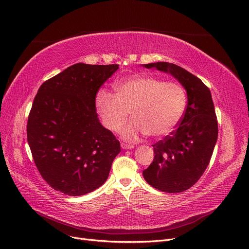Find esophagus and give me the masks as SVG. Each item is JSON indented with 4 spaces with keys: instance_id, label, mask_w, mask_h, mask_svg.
I'll return each instance as SVG.
<instances>
[{
    "instance_id": "34e87169",
    "label": "esophagus",
    "mask_w": 249,
    "mask_h": 249,
    "mask_svg": "<svg viewBox=\"0 0 249 249\" xmlns=\"http://www.w3.org/2000/svg\"><path fill=\"white\" fill-rule=\"evenodd\" d=\"M121 147L124 150H130V149H133L134 146L133 145H129V144H125V143H121Z\"/></svg>"
}]
</instances>
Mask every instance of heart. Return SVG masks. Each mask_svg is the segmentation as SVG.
<instances>
[{
	"label": "heart",
	"mask_w": 249,
	"mask_h": 249,
	"mask_svg": "<svg viewBox=\"0 0 249 249\" xmlns=\"http://www.w3.org/2000/svg\"><path fill=\"white\" fill-rule=\"evenodd\" d=\"M116 94L100 90L95 99L104 126L117 131L128 117H133L120 130L126 140L141 134L153 138L167 136L178 126L186 107V92L179 83L162 82L146 75H134L116 83Z\"/></svg>",
	"instance_id": "obj_1"
}]
</instances>
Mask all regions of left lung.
I'll list each match as a JSON object with an SVG mask.
<instances>
[{
	"label": "left lung",
	"mask_w": 249,
	"mask_h": 249,
	"mask_svg": "<svg viewBox=\"0 0 249 249\" xmlns=\"http://www.w3.org/2000/svg\"><path fill=\"white\" fill-rule=\"evenodd\" d=\"M147 69L170 74L184 87L187 107L177 129L152 145L154 159L143 177L152 187L168 193L189 189L204 173L218 136L210 90L190 72L168 62L144 64Z\"/></svg>",
	"instance_id": "8db88e82"
}]
</instances>
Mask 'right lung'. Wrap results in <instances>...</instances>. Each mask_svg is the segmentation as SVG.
<instances>
[{
	"label": "right lung",
	"instance_id": "obj_1",
	"mask_svg": "<svg viewBox=\"0 0 249 249\" xmlns=\"http://www.w3.org/2000/svg\"><path fill=\"white\" fill-rule=\"evenodd\" d=\"M119 65L78 63L41 85L27 136L47 183L66 195L90 193L105 183L120 142L99 121L96 94Z\"/></svg>",
	"mask_w": 249,
	"mask_h": 249
}]
</instances>
